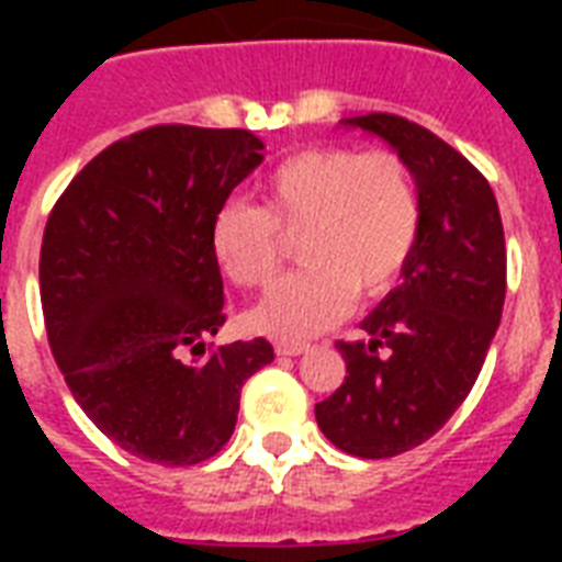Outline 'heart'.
Masks as SVG:
<instances>
[{
	"mask_svg": "<svg viewBox=\"0 0 562 562\" xmlns=\"http://www.w3.org/2000/svg\"><path fill=\"white\" fill-rule=\"evenodd\" d=\"M384 241H387V229L373 227L350 256H341V259H317L315 271L321 273L324 280H347L350 273L361 271V268H370V262H373L375 254L382 250Z\"/></svg>",
	"mask_w": 562,
	"mask_h": 562,
	"instance_id": "heart-1",
	"label": "heart"
}]
</instances>
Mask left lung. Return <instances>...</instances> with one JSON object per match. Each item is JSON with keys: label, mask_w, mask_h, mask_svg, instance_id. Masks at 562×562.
Here are the masks:
<instances>
[{"label": "left lung", "mask_w": 562, "mask_h": 562, "mask_svg": "<svg viewBox=\"0 0 562 562\" xmlns=\"http://www.w3.org/2000/svg\"><path fill=\"white\" fill-rule=\"evenodd\" d=\"M262 148L250 131L148 127L87 162L48 215V347L87 417L136 458L210 461L236 428L241 384L273 361L265 338H215V221Z\"/></svg>", "instance_id": "1"}]
</instances>
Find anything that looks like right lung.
Segmentation results:
<instances>
[{"label": "right lung", "mask_w": 562, "mask_h": 562, "mask_svg": "<svg viewBox=\"0 0 562 562\" xmlns=\"http://www.w3.org/2000/svg\"><path fill=\"white\" fill-rule=\"evenodd\" d=\"M341 125L391 145L419 215L402 282L341 341L347 375L315 417L341 452L393 458L437 435L479 379L505 306V233L487 180L431 131L387 113Z\"/></svg>", "instance_id": "1"}]
</instances>
